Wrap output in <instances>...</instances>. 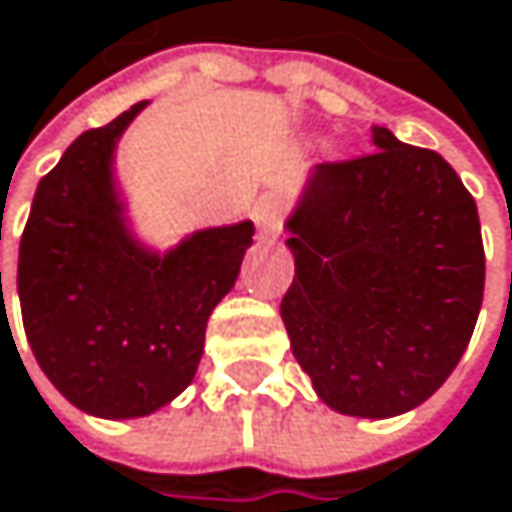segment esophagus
<instances>
[{"label": "esophagus", "mask_w": 512, "mask_h": 512, "mask_svg": "<svg viewBox=\"0 0 512 512\" xmlns=\"http://www.w3.org/2000/svg\"><path fill=\"white\" fill-rule=\"evenodd\" d=\"M253 217H256V229H259V238H262V241H271V238H277V235H280V220H277V211H274L268 202H259Z\"/></svg>", "instance_id": "34e87169"}]
</instances>
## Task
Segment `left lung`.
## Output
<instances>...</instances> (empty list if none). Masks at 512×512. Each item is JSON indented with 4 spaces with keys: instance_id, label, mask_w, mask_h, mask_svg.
Segmentation results:
<instances>
[{
    "instance_id": "1",
    "label": "left lung",
    "mask_w": 512,
    "mask_h": 512,
    "mask_svg": "<svg viewBox=\"0 0 512 512\" xmlns=\"http://www.w3.org/2000/svg\"><path fill=\"white\" fill-rule=\"evenodd\" d=\"M376 151L313 172L286 241L292 355L340 414L393 417L456 370L483 304L477 202L432 148L373 128Z\"/></svg>"
}]
</instances>
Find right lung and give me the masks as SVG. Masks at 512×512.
Here are the masks:
<instances>
[{"mask_svg": "<svg viewBox=\"0 0 512 512\" xmlns=\"http://www.w3.org/2000/svg\"><path fill=\"white\" fill-rule=\"evenodd\" d=\"M80 133L38 181L20 238L17 292L44 376L98 417H142L193 382L205 325L235 286L253 223L205 229L145 253L113 190V148L130 119Z\"/></svg>", "mask_w": 512, "mask_h": 512, "instance_id": "1", "label": "right lung"}]
</instances>
